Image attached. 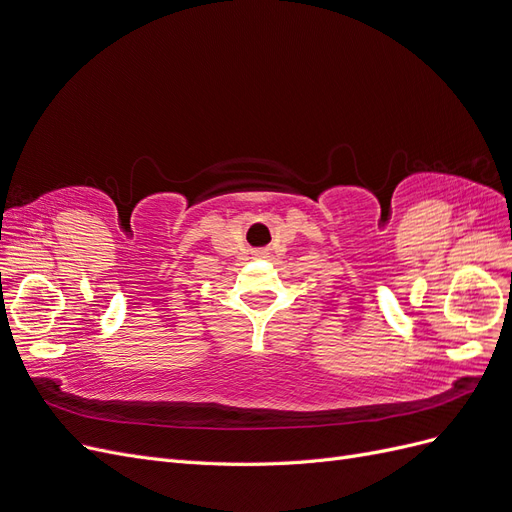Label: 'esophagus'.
Returning <instances> with one entry per match:
<instances>
[{
  "label": "esophagus",
  "instance_id": "34e87169",
  "mask_svg": "<svg viewBox=\"0 0 512 512\" xmlns=\"http://www.w3.org/2000/svg\"><path fill=\"white\" fill-rule=\"evenodd\" d=\"M255 255H257V257H266V251H257Z\"/></svg>",
  "mask_w": 512,
  "mask_h": 512
}]
</instances>
